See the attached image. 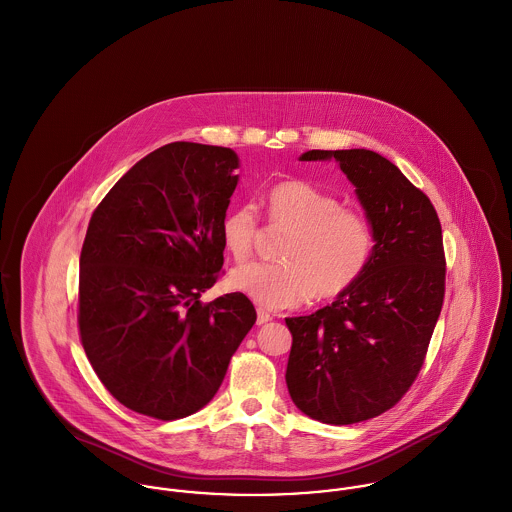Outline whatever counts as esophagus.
Here are the masks:
<instances>
[{
    "instance_id": "obj_1",
    "label": "esophagus",
    "mask_w": 512,
    "mask_h": 512,
    "mask_svg": "<svg viewBox=\"0 0 512 512\" xmlns=\"http://www.w3.org/2000/svg\"><path fill=\"white\" fill-rule=\"evenodd\" d=\"M273 316H271V312H267L265 308H257V324H265V322H269Z\"/></svg>"
}]
</instances>
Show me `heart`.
<instances>
[{"instance_id": "obj_1", "label": "heart", "mask_w": 512, "mask_h": 512, "mask_svg": "<svg viewBox=\"0 0 512 512\" xmlns=\"http://www.w3.org/2000/svg\"><path fill=\"white\" fill-rule=\"evenodd\" d=\"M269 229L289 231L279 249L281 263H251L231 271L229 287L265 308H289L346 295L366 273L374 255L368 215L307 182L273 186L265 198ZM261 237L251 205L231 209L221 223L227 253L247 261Z\"/></svg>"}]
</instances>
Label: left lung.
<instances>
[{
	"label": "left lung",
	"mask_w": 512,
	"mask_h": 512,
	"mask_svg": "<svg viewBox=\"0 0 512 512\" xmlns=\"http://www.w3.org/2000/svg\"><path fill=\"white\" fill-rule=\"evenodd\" d=\"M336 158L374 229L364 277L330 307L287 318V388L308 417L350 425L394 408L415 382L445 297L437 211L396 164L372 150H308Z\"/></svg>",
	"instance_id": "obj_1"
}]
</instances>
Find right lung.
Here are the masks:
<instances>
[{"mask_svg": "<svg viewBox=\"0 0 512 512\" xmlns=\"http://www.w3.org/2000/svg\"><path fill=\"white\" fill-rule=\"evenodd\" d=\"M237 166L231 148L166 144L91 215L79 338L104 388L136 413L172 421L204 408L257 320L243 293L200 301L223 273L221 223Z\"/></svg>", "mask_w": 512, "mask_h": 512, "instance_id": "obj_1", "label": "right lung"}]
</instances>
